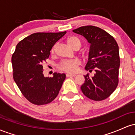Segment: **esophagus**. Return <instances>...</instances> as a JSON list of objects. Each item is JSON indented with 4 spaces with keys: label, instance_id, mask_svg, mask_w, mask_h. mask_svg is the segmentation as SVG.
<instances>
[{
    "label": "esophagus",
    "instance_id": "34e87169",
    "mask_svg": "<svg viewBox=\"0 0 135 135\" xmlns=\"http://www.w3.org/2000/svg\"><path fill=\"white\" fill-rule=\"evenodd\" d=\"M66 77H75L76 76L75 74H66Z\"/></svg>",
    "mask_w": 135,
    "mask_h": 135
}]
</instances>
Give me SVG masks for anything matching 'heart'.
Here are the masks:
<instances>
[{
  "label": "heart",
  "mask_w": 135,
  "mask_h": 135,
  "mask_svg": "<svg viewBox=\"0 0 135 135\" xmlns=\"http://www.w3.org/2000/svg\"><path fill=\"white\" fill-rule=\"evenodd\" d=\"M68 44L72 48H74L75 46H79L80 47V41L76 37H70L66 40ZM56 45L52 47L51 49V52H55L56 49ZM80 64V60L75 59V60H65L61 61L59 64L58 67L60 70H62L63 71H65L66 72L73 73L76 72L77 69V66Z\"/></svg>",
  "instance_id": "b5f03b06"
}]
</instances>
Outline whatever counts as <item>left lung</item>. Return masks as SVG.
Wrapping results in <instances>:
<instances>
[{
    "mask_svg": "<svg viewBox=\"0 0 135 135\" xmlns=\"http://www.w3.org/2000/svg\"><path fill=\"white\" fill-rule=\"evenodd\" d=\"M84 37L90 44L88 61L85 69L95 71L93 77L84 75L81 90L86 97L94 101L106 99L118 85L120 66L119 46L112 35L100 28L85 26L73 30Z\"/></svg>",
    "mask_w": 135,
    "mask_h": 135,
    "instance_id": "obj_1",
    "label": "left lung"
}]
</instances>
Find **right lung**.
Returning a JSON list of instances; mask_svg holds the SVG:
<instances>
[{
  "mask_svg": "<svg viewBox=\"0 0 135 135\" xmlns=\"http://www.w3.org/2000/svg\"><path fill=\"white\" fill-rule=\"evenodd\" d=\"M66 33H35L17 44L11 59L14 80L23 96L33 104L51 102L62 86L65 74L55 72L52 77H44L43 63L55 43Z\"/></svg>",
  "mask_w": 135,
  "mask_h": 135,
  "instance_id": "1",
  "label": "right lung"
}]
</instances>
